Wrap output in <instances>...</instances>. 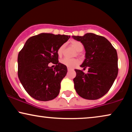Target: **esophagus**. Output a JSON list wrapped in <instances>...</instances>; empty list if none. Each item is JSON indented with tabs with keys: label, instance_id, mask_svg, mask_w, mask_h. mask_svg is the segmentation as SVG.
I'll return each mask as SVG.
<instances>
[{
	"label": "esophagus",
	"instance_id": "obj_1",
	"mask_svg": "<svg viewBox=\"0 0 132 132\" xmlns=\"http://www.w3.org/2000/svg\"><path fill=\"white\" fill-rule=\"evenodd\" d=\"M68 71H71V70H72V68H68Z\"/></svg>",
	"mask_w": 132,
	"mask_h": 132
}]
</instances>
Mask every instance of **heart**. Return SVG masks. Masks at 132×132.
Wrapping results in <instances>:
<instances>
[{"label":"heart","instance_id":"obj_1","mask_svg":"<svg viewBox=\"0 0 132 132\" xmlns=\"http://www.w3.org/2000/svg\"><path fill=\"white\" fill-rule=\"evenodd\" d=\"M71 45L72 46L73 48H74L75 50L78 52H77V54H78V55H80V52L82 51L84 48L83 44L80 41H77V40H72L71 42ZM63 50H64V46L63 45L60 46L59 48V49H58L57 54L59 57L62 55ZM60 62L61 63H62L63 64L67 66L68 68H73L78 64V61L77 60V59H67V58H64V59H63L61 60Z\"/></svg>","mask_w":132,"mask_h":132}]
</instances>
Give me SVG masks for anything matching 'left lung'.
Masks as SVG:
<instances>
[{
	"label": "left lung",
	"instance_id": "obj_1",
	"mask_svg": "<svg viewBox=\"0 0 132 132\" xmlns=\"http://www.w3.org/2000/svg\"><path fill=\"white\" fill-rule=\"evenodd\" d=\"M72 37L83 44L86 59L81 67L88 68L86 73L75 69V90L84 99H99L108 92L118 75L117 51L106 38L93 33Z\"/></svg>",
	"mask_w": 132,
	"mask_h": 132
}]
</instances>
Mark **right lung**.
I'll use <instances>...</instances> for the list:
<instances>
[{
	"instance_id": "obj_1",
	"label": "right lung",
	"mask_w": 132,
	"mask_h": 132,
	"mask_svg": "<svg viewBox=\"0 0 132 132\" xmlns=\"http://www.w3.org/2000/svg\"><path fill=\"white\" fill-rule=\"evenodd\" d=\"M70 38L65 35L42 33L31 37L18 55V77L26 92L46 101L57 97L67 67L59 62L57 50ZM52 62L54 69L48 66Z\"/></svg>"
}]
</instances>
